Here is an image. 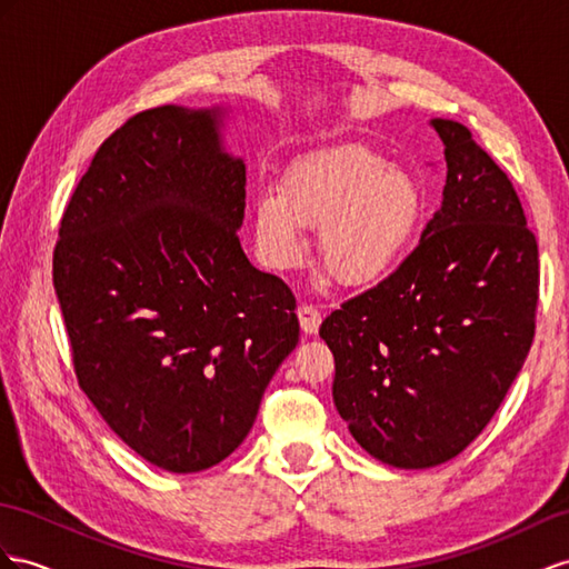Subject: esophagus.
Listing matches in <instances>:
<instances>
[{
	"mask_svg": "<svg viewBox=\"0 0 569 569\" xmlns=\"http://www.w3.org/2000/svg\"><path fill=\"white\" fill-rule=\"evenodd\" d=\"M298 319H300V327L305 333H317L319 325H322V312H319L315 305L302 302L298 308Z\"/></svg>",
	"mask_w": 569,
	"mask_h": 569,
	"instance_id": "34e87169",
	"label": "esophagus"
}]
</instances>
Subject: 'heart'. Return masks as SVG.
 <instances>
[{
    "label": "heart",
    "mask_w": 569,
    "mask_h": 569,
    "mask_svg": "<svg viewBox=\"0 0 569 569\" xmlns=\"http://www.w3.org/2000/svg\"><path fill=\"white\" fill-rule=\"evenodd\" d=\"M426 216L411 172L360 143H339L300 158L281 192L261 194L254 240L273 269L298 264L302 226L319 228V259L346 286L372 283L409 250Z\"/></svg>",
    "instance_id": "obj_1"
}]
</instances>
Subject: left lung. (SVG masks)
<instances>
[{
	"label": "left lung",
	"instance_id": "8db88e82",
	"mask_svg": "<svg viewBox=\"0 0 569 569\" xmlns=\"http://www.w3.org/2000/svg\"><path fill=\"white\" fill-rule=\"evenodd\" d=\"M440 209L385 281L333 310V403L356 442L397 469L455 459L500 409L536 331L538 244L500 166L455 120Z\"/></svg>",
	"mask_w": 569,
	"mask_h": 569
}]
</instances>
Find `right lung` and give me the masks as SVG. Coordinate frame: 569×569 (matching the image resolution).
Masks as SVG:
<instances>
[{
    "label": "right lung",
    "instance_id": "right-lung-1",
    "mask_svg": "<svg viewBox=\"0 0 569 569\" xmlns=\"http://www.w3.org/2000/svg\"><path fill=\"white\" fill-rule=\"evenodd\" d=\"M223 110L160 106L100 143L71 194L52 281L79 387L172 473L223 461L298 346L296 296L244 257V163Z\"/></svg>",
    "mask_w": 569,
    "mask_h": 569
}]
</instances>
